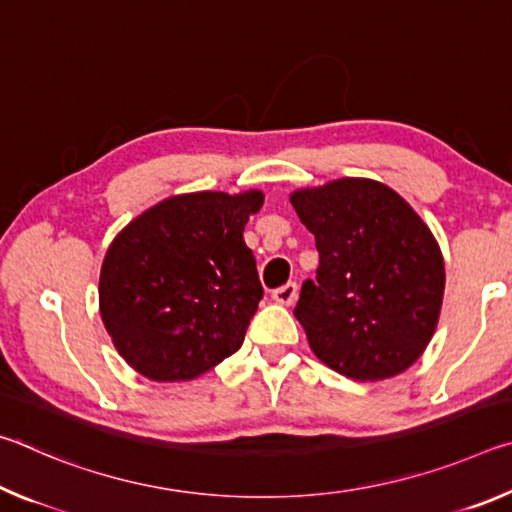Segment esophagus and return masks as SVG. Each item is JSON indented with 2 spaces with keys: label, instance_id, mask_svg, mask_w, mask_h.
<instances>
[{
  "label": "esophagus",
  "instance_id": "34e87169",
  "mask_svg": "<svg viewBox=\"0 0 512 512\" xmlns=\"http://www.w3.org/2000/svg\"><path fill=\"white\" fill-rule=\"evenodd\" d=\"M296 296H298V284L296 282H287V284H282L280 289H275L273 293H271V298L277 302V305H291L293 300H296Z\"/></svg>",
  "mask_w": 512,
  "mask_h": 512
}]
</instances>
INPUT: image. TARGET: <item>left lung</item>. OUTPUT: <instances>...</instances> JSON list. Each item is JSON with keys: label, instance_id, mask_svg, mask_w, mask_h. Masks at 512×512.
<instances>
[{"label": "left lung", "instance_id": "obj_1", "mask_svg": "<svg viewBox=\"0 0 512 512\" xmlns=\"http://www.w3.org/2000/svg\"><path fill=\"white\" fill-rule=\"evenodd\" d=\"M291 205L316 237V282L302 284L293 314L309 348L359 381L404 372L436 332L445 264L413 207L391 187L341 178L298 189Z\"/></svg>", "mask_w": 512, "mask_h": 512}]
</instances>
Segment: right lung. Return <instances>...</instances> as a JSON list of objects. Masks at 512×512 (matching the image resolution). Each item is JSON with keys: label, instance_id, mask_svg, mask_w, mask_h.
<instances>
[{"label": "right lung", "instance_id": "1", "mask_svg": "<svg viewBox=\"0 0 512 512\" xmlns=\"http://www.w3.org/2000/svg\"><path fill=\"white\" fill-rule=\"evenodd\" d=\"M264 194L194 192L164 198L112 241L99 309L117 352L153 381H189L244 343L264 296L248 216Z\"/></svg>", "mask_w": 512, "mask_h": 512}]
</instances>
